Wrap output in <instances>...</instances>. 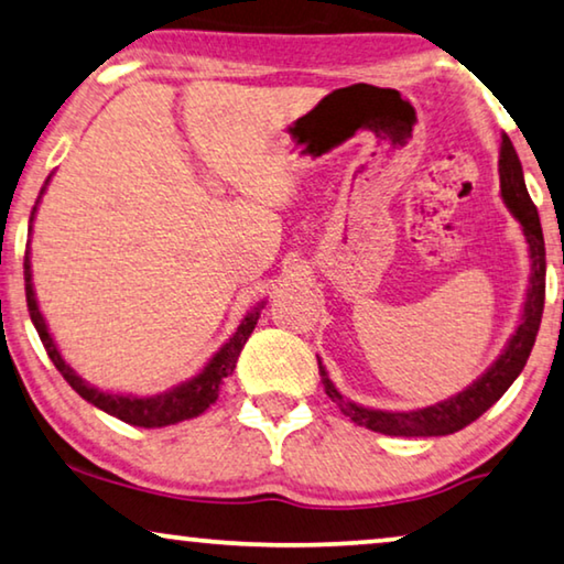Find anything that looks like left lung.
<instances>
[{"label":"left lung","instance_id":"obj_1","mask_svg":"<svg viewBox=\"0 0 564 564\" xmlns=\"http://www.w3.org/2000/svg\"><path fill=\"white\" fill-rule=\"evenodd\" d=\"M499 176H501V197L511 209V215L522 223L527 242H529V258H532V279H529L527 304L522 314V324L517 326V334L511 336L503 355L494 362V367L484 377L466 388L464 392L453 394L451 400L435 402L431 408L410 410V413H384V410H369L355 402L344 400L322 369V382L326 394L339 405V410L347 415L351 423L365 425L375 433L384 435H402V438H427V435H451L474 423L481 417L494 402H497L503 392L511 388L522 372L529 351L534 347L536 332H540L542 308H544V273H547V260H544V235L540 225V213H536L532 197H529L522 162H519L517 149L511 144L509 137H501V151H499Z\"/></svg>","mask_w":564,"mask_h":564}]
</instances>
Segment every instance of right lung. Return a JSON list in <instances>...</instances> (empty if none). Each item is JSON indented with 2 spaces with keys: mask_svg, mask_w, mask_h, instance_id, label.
Returning a JSON list of instances; mask_svg holds the SVG:
<instances>
[{
  "mask_svg": "<svg viewBox=\"0 0 564 564\" xmlns=\"http://www.w3.org/2000/svg\"><path fill=\"white\" fill-rule=\"evenodd\" d=\"M47 182H50V176L45 180V184H42L40 197H42V192H45ZM40 197H37V202H40ZM35 209H37V205L32 207V215H35ZM30 223H32V217H30ZM24 296H28V311H30L32 324H35V329L40 334L42 347H45L47 357L53 359V365L57 367V372L65 377L67 384H70V388L78 392L83 400H88L90 405H96L104 410V413L123 420V423H131L139 427H162V425H172V423H180V420H189V417H197L199 413H205V410L217 400V394H220V384L225 377L232 375L235 362H238V357H240L242 347H246L248 336L253 334L258 316H260V308H263V304H260L250 311V314L242 318L238 332L232 334V339L225 344V347L217 351L213 359H209V365L202 369L197 377H192L189 382H184V384H180V388H174L164 394H156V398H131V394L126 398V394H108V392L90 388L88 382H83L80 377L65 365V359L61 357V351H57V347H55L53 336H50V332H47L45 318H42L40 308H37L35 291H32V271H30L28 253H24Z\"/></svg>",
  "mask_w": 564,
  "mask_h": 564,
  "instance_id": "add662e5",
  "label": "right lung"
}]
</instances>
